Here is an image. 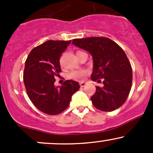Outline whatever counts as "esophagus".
<instances>
[{
	"instance_id": "1",
	"label": "esophagus",
	"mask_w": 153,
	"mask_h": 153,
	"mask_svg": "<svg viewBox=\"0 0 153 153\" xmlns=\"http://www.w3.org/2000/svg\"><path fill=\"white\" fill-rule=\"evenodd\" d=\"M80 87H84L85 85V82H80Z\"/></svg>"
}]
</instances>
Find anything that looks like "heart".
Returning <instances> with one entry per match:
<instances>
[{
    "label": "heart",
    "mask_w": 153,
    "mask_h": 153,
    "mask_svg": "<svg viewBox=\"0 0 153 153\" xmlns=\"http://www.w3.org/2000/svg\"><path fill=\"white\" fill-rule=\"evenodd\" d=\"M78 52H81V51H78ZM87 71H84V70H82V71H74L69 73V78L71 79H76V80H83L87 75Z\"/></svg>",
    "instance_id": "obj_1"
}]
</instances>
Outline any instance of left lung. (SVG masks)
Returning a JSON list of instances; mask_svg holds the SVG:
<instances>
[{
	"mask_svg": "<svg viewBox=\"0 0 153 153\" xmlns=\"http://www.w3.org/2000/svg\"><path fill=\"white\" fill-rule=\"evenodd\" d=\"M73 44L92 55V80L99 82V79H103V86H96L91 98L94 106L103 111H112L122 106L132 82L131 64L122 47L106 37L75 39Z\"/></svg>",
	"mask_w": 153,
	"mask_h": 153,
	"instance_id": "obj_1",
	"label": "left lung"
}]
</instances>
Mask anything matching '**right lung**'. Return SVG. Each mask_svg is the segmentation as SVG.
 <instances>
[{
  "instance_id": "obj_1",
  "label": "right lung",
  "mask_w": 153,
  "mask_h": 153,
  "mask_svg": "<svg viewBox=\"0 0 153 153\" xmlns=\"http://www.w3.org/2000/svg\"><path fill=\"white\" fill-rule=\"evenodd\" d=\"M71 42L48 40L33 49L28 55L24 82L29 99L39 110L49 115L60 114L69 106L72 96L80 88L75 80H66L60 87L54 85L61 68L59 57Z\"/></svg>"
}]
</instances>
